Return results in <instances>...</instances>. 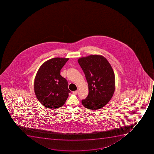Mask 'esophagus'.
Segmentation results:
<instances>
[{
  "label": "esophagus",
  "instance_id": "34e87169",
  "mask_svg": "<svg viewBox=\"0 0 154 154\" xmlns=\"http://www.w3.org/2000/svg\"><path fill=\"white\" fill-rule=\"evenodd\" d=\"M73 94H77L78 93V90H76V91H73Z\"/></svg>",
  "mask_w": 154,
  "mask_h": 154
}]
</instances>
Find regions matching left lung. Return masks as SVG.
Wrapping results in <instances>:
<instances>
[{
  "label": "left lung",
  "mask_w": 154,
  "mask_h": 154,
  "mask_svg": "<svg viewBox=\"0 0 154 154\" xmlns=\"http://www.w3.org/2000/svg\"><path fill=\"white\" fill-rule=\"evenodd\" d=\"M78 62L88 85V95L82 103L89 109H98L109 102L114 93L115 76L112 68L106 59L99 55L80 58Z\"/></svg>",
  "instance_id": "obj_1"
}]
</instances>
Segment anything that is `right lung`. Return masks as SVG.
Wrapping results in <instances>:
<instances>
[{"label":"right lung","mask_w":154,"mask_h":154,"mask_svg":"<svg viewBox=\"0 0 154 154\" xmlns=\"http://www.w3.org/2000/svg\"><path fill=\"white\" fill-rule=\"evenodd\" d=\"M68 58H55L46 61L37 72L34 82L35 95L45 107L59 108L64 105L71 91L60 71Z\"/></svg>","instance_id":"obj_1"}]
</instances>
